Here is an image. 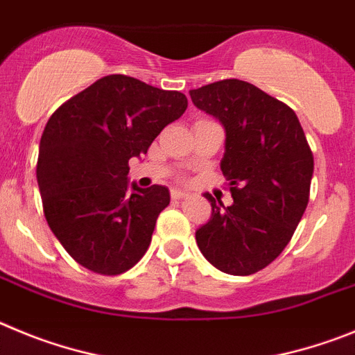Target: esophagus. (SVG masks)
Listing matches in <instances>:
<instances>
[{"label": "esophagus", "mask_w": 355, "mask_h": 355, "mask_svg": "<svg viewBox=\"0 0 355 355\" xmlns=\"http://www.w3.org/2000/svg\"><path fill=\"white\" fill-rule=\"evenodd\" d=\"M185 196H187V193H185V191L171 189V198H173V200H180V198H185Z\"/></svg>", "instance_id": "34e87169"}]
</instances>
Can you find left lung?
I'll return each instance as SVG.
<instances>
[{
    "label": "left lung",
    "instance_id": "8db88e82",
    "mask_svg": "<svg viewBox=\"0 0 355 355\" xmlns=\"http://www.w3.org/2000/svg\"><path fill=\"white\" fill-rule=\"evenodd\" d=\"M189 95L225 129L221 171L233 198L223 205L205 193L212 216L196 230V244L216 269L249 276L292 239L308 207L313 154L293 110L251 83L225 79Z\"/></svg>",
    "mask_w": 355,
    "mask_h": 355
}]
</instances>
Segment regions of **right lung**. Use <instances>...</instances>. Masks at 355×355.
Masks as SVG:
<instances>
[{"label":"right lung","instance_id":"obj_1","mask_svg":"<svg viewBox=\"0 0 355 355\" xmlns=\"http://www.w3.org/2000/svg\"><path fill=\"white\" fill-rule=\"evenodd\" d=\"M185 110L180 92L113 74L49 118L38 148V189L47 225L83 267L116 276L146 253L170 191L129 185V159H141Z\"/></svg>","mask_w":355,"mask_h":355}]
</instances>
